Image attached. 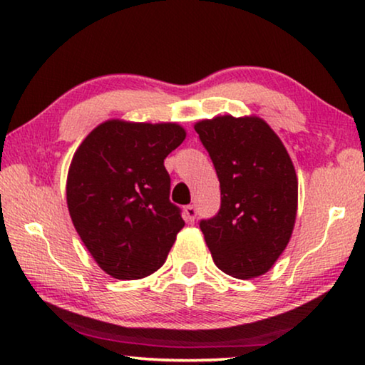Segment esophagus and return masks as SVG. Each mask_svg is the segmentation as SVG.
Segmentation results:
<instances>
[{"instance_id": "obj_1", "label": "esophagus", "mask_w": 365, "mask_h": 365, "mask_svg": "<svg viewBox=\"0 0 365 365\" xmlns=\"http://www.w3.org/2000/svg\"><path fill=\"white\" fill-rule=\"evenodd\" d=\"M183 213L188 221H195V217H197V208L193 205H188L183 208Z\"/></svg>"}]
</instances>
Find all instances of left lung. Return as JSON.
<instances>
[{"instance_id":"8db88e82","label":"left lung","mask_w":365,"mask_h":365,"mask_svg":"<svg viewBox=\"0 0 365 365\" xmlns=\"http://www.w3.org/2000/svg\"><path fill=\"white\" fill-rule=\"evenodd\" d=\"M213 160L221 208L200 221L215 264L236 279L264 275L295 226L298 178L279 135L257 116L231 114L195 124Z\"/></svg>"}]
</instances>
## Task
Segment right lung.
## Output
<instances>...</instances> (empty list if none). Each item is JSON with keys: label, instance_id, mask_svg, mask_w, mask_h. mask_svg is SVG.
Masks as SVG:
<instances>
[{"label": "right lung", "instance_id": "right-lung-1", "mask_svg": "<svg viewBox=\"0 0 365 365\" xmlns=\"http://www.w3.org/2000/svg\"><path fill=\"white\" fill-rule=\"evenodd\" d=\"M177 123L110 119L83 139L67 175V205L96 264L119 280L164 265L185 226L172 203L164 159L183 143Z\"/></svg>", "mask_w": 365, "mask_h": 365}]
</instances>
